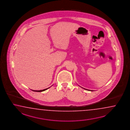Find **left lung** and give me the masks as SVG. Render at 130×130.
I'll use <instances>...</instances> for the list:
<instances>
[{"label":"left lung","instance_id":"obj_1","mask_svg":"<svg viewBox=\"0 0 130 130\" xmlns=\"http://www.w3.org/2000/svg\"><path fill=\"white\" fill-rule=\"evenodd\" d=\"M82 88H83V87H82ZM84 89H85V90H88V91H91V90H88V89H86L85 88H84Z\"/></svg>","mask_w":130,"mask_h":130}]
</instances>
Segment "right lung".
<instances>
[{"label": "right lung", "mask_w": 130, "mask_h": 130, "mask_svg": "<svg viewBox=\"0 0 130 130\" xmlns=\"http://www.w3.org/2000/svg\"><path fill=\"white\" fill-rule=\"evenodd\" d=\"M50 87H49V88H48L45 89H44V90H39V91H36V90H32L33 91H34V92H43V91H45V90H46L47 89H48V88H49Z\"/></svg>", "instance_id": "add662e5"}]
</instances>
